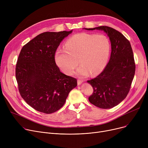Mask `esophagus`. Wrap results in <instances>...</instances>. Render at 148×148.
Returning a JSON list of instances; mask_svg holds the SVG:
<instances>
[{"label": "esophagus", "instance_id": "esophagus-1", "mask_svg": "<svg viewBox=\"0 0 148 148\" xmlns=\"http://www.w3.org/2000/svg\"><path fill=\"white\" fill-rule=\"evenodd\" d=\"M83 82V80H77V84H78V85H80Z\"/></svg>", "mask_w": 148, "mask_h": 148}]
</instances>
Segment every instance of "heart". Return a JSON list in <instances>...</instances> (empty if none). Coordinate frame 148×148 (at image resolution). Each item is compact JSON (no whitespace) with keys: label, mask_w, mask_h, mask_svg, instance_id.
Returning <instances> with one entry per match:
<instances>
[{"label":"heart","mask_w":148,"mask_h":148,"mask_svg":"<svg viewBox=\"0 0 148 148\" xmlns=\"http://www.w3.org/2000/svg\"><path fill=\"white\" fill-rule=\"evenodd\" d=\"M110 47V41L106 35L79 33L68 39L65 48L57 50L54 58L61 71L66 75L72 74L79 62L81 65L77 70V74L95 75L106 66Z\"/></svg>","instance_id":"obj_1"}]
</instances>
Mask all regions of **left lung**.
Listing matches in <instances>:
<instances>
[{
	"label": "left lung",
	"instance_id": "8db88e82",
	"mask_svg": "<svg viewBox=\"0 0 148 148\" xmlns=\"http://www.w3.org/2000/svg\"><path fill=\"white\" fill-rule=\"evenodd\" d=\"M103 30L109 37L112 52L103 71L88 81L94 89L89 102L101 108H111L126 98L135 74L136 65L130 41L119 31L108 26L84 28Z\"/></svg>",
	"mask_w": 148,
	"mask_h": 148
}]
</instances>
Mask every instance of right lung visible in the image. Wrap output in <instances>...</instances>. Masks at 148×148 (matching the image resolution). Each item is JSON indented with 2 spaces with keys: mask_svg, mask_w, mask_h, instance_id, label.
<instances>
[{
  "mask_svg": "<svg viewBox=\"0 0 148 148\" xmlns=\"http://www.w3.org/2000/svg\"><path fill=\"white\" fill-rule=\"evenodd\" d=\"M71 31L41 34L23 47L15 68L21 97L36 110L50 114L64 106L77 80L60 72L54 60L60 43Z\"/></svg>",
  "mask_w": 148,
  "mask_h": 148,
  "instance_id": "add662e5",
  "label": "right lung"
}]
</instances>
